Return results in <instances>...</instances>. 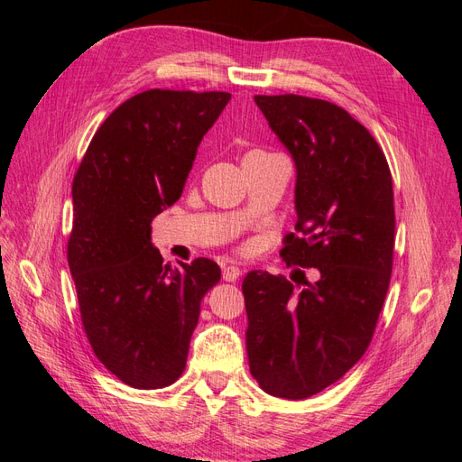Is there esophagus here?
Instances as JSON below:
<instances>
[{
  "label": "esophagus",
  "mask_w": 462,
  "mask_h": 462,
  "mask_svg": "<svg viewBox=\"0 0 462 462\" xmlns=\"http://www.w3.org/2000/svg\"><path fill=\"white\" fill-rule=\"evenodd\" d=\"M239 275H241V270L236 268V265H226V268H223V279H226V282H236Z\"/></svg>",
  "instance_id": "obj_1"
}]
</instances>
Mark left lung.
<instances>
[{
    "label": "left lung",
    "instance_id": "1",
    "mask_svg": "<svg viewBox=\"0 0 462 462\" xmlns=\"http://www.w3.org/2000/svg\"><path fill=\"white\" fill-rule=\"evenodd\" d=\"M254 102L297 165V233L282 258L319 279L297 291L283 275L246 273V353L265 393L297 401L337 382L372 341L393 268V180L343 107L297 94Z\"/></svg>",
    "mask_w": 462,
    "mask_h": 462
}]
</instances>
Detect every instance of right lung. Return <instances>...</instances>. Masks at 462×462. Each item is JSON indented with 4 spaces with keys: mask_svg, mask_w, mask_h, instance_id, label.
Instances as JSON below:
<instances>
[{
    "mask_svg": "<svg viewBox=\"0 0 462 462\" xmlns=\"http://www.w3.org/2000/svg\"><path fill=\"white\" fill-rule=\"evenodd\" d=\"M229 92L152 88L96 131L73 179L67 260L82 328L97 360L136 389L171 385L187 366L200 302L221 277L214 260L171 268L150 223L175 204Z\"/></svg>",
    "mask_w": 462,
    "mask_h": 462,
    "instance_id": "1",
    "label": "right lung"
}]
</instances>
